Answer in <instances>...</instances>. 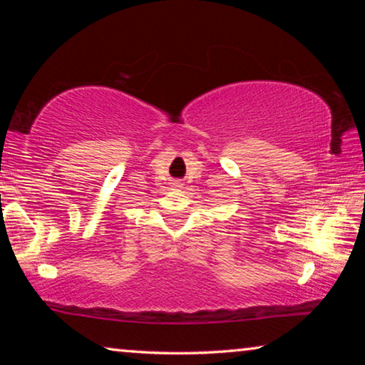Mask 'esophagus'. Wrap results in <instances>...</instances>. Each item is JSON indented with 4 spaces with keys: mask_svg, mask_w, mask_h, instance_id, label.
Here are the masks:
<instances>
[{
    "mask_svg": "<svg viewBox=\"0 0 365 365\" xmlns=\"http://www.w3.org/2000/svg\"><path fill=\"white\" fill-rule=\"evenodd\" d=\"M175 187H180V185H178V183H175Z\"/></svg>",
    "mask_w": 365,
    "mask_h": 365,
    "instance_id": "34e87169",
    "label": "esophagus"
}]
</instances>
